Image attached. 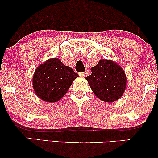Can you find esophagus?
I'll return each mask as SVG.
<instances>
[{
  "label": "esophagus",
  "mask_w": 158,
  "mask_h": 158,
  "mask_svg": "<svg viewBox=\"0 0 158 158\" xmlns=\"http://www.w3.org/2000/svg\"><path fill=\"white\" fill-rule=\"evenodd\" d=\"M79 76H80L81 77L84 78V77H85V76H86V73H79Z\"/></svg>",
  "instance_id": "34e87169"
}]
</instances>
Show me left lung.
Wrapping results in <instances>:
<instances>
[{"instance_id": "left-lung-1", "label": "left lung", "mask_w": 158, "mask_h": 158, "mask_svg": "<svg viewBox=\"0 0 158 158\" xmlns=\"http://www.w3.org/2000/svg\"><path fill=\"white\" fill-rule=\"evenodd\" d=\"M92 73L85 78L97 97L106 102H113L124 94L126 75L120 65L108 59H100L90 68Z\"/></svg>"}]
</instances>
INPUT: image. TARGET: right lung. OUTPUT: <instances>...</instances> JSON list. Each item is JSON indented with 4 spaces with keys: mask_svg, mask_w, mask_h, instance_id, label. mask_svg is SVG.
I'll return each mask as SVG.
<instances>
[{
    "mask_svg": "<svg viewBox=\"0 0 158 158\" xmlns=\"http://www.w3.org/2000/svg\"><path fill=\"white\" fill-rule=\"evenodd\" d=\"M79 77L73 69L58 58L49 59L38 66L32 77L37 97L47 102H56L66 94L73 80Z\"/></svg>",
    "mask_w": 158,
    "mask_h": 158,
    "instance_id": "1",
    "label": "right lung"
}]
</instances>
